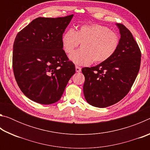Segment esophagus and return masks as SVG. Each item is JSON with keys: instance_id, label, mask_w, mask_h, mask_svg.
Masks as SVG:
<instances>
[{"instance_id": "1", "label": "esophagus", "mask_w": 150, "mask_h": 150, "mask_svg": "<svg viewBox=\"0 0 150 150\" xmlns=\"http://www.w3.org/2000/svg\"><path fill=\"white\" fill-rule=\"evenodd\" d=\"M75 70H76V71L78 72V73L81 72V68L80 67H79V66H75Z\"/></svg>"}]
</instances>
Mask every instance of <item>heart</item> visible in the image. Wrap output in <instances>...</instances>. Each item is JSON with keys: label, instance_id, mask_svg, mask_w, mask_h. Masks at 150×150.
I'll use <instances>...</instances> for the list:
<instances>
[{"label": "heart", "instance_id": "b5f03b06", "mask_svg": "<svg viewBox=\"0 0 150 150\" xmlns=\"http://www.w3.org/2000/svg\"><path fill=\"white\" fill-rule=\"evenodd\" d=\"M66 54L72 53L81 43V48L70 55L69 58L77 65H86L94 62L103 63L113 56L120 44L117 33L100 24H85L75 30L69 28L62 38Z\"/></svg>", "mask_w": 150, "mask_h": 150}]
</instances>
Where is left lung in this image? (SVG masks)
Here are the masks:
<instances>
[{
	"label": "left lung",
	"instance_id": "left-lung-1",
	"mask_svg": "<svg viewBox=\"0 0 150 150\" xmlns=\"http://www.w3.org/2000/svg\"><path fill=\"white\" fill-rule=\"evenodd\" d=\"M120 44L113 56L91 67H83V93L87 102L98 108L117 103L130 91L139 70L141 52L132 33L122 24Z\"/></svg>",
	"mask_w": 150,
	"mask_h": 150
}]
</instances>
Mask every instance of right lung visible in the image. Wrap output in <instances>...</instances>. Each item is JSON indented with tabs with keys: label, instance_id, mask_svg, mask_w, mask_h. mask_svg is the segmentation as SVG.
<instances>
[{
	"label": "right lung",
	"instance_id": "right-lung-1",
	"mask_svg": "<svg viewBox=\"0 0 150 150\" xmlns=\"http://www.w3.org/2000/svg\"><path fill=\"white\" fill-rule=\"evenodd\" d=\"M73 16L37 18L16 35L12 54L14 77L22 92L35 103H56L75 74V64L62 43Z\"/></svg>",
	"mask_w": 150,
	"mask_h": 150
}]
</instances>
